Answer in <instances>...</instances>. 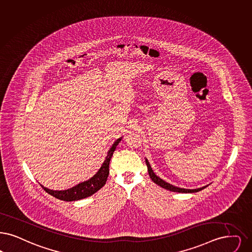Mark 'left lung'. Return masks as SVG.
Masks as SVG:
<instances>
[{
  "label": "left lung",
  "mask_w": 252,
  "mask_h": 252,
  "mask_svg": "<svg viewBox=\"0 0 252 252\" xmlns=\"http://www.w3.org/2000/svg\"><path fill=\"white\" fill-rule=\"evenodd\" d=\"M145 162H146V165H147V168H148V172H149L150 178H151L154 183H156L157 185L160 186L161 188L165 189H168V190H171V191L180 192V193H193V192L201 191V189H203L206 188V187H202L201 189H180V188L174 187V186H172L171 184H169V183L162 180L158 176H157V175L155 174V172L152 170L151 166H150L148 160L146 159Z\"/></svg>",
  "instance_id": "1"
}]
</instances>
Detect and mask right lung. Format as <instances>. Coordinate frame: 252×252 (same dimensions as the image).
Returning a JSON list of instances; mask_svg holds the SVG:
<instances>
[{
    "label": "right lung",
    "mask_w": 252,
    "mask_h": 252,
    "mask_svg": "<svg viewBox=\"0 0 252 252\" xmlns=\"http://www.w3.org/2000/svg\"><path fill=\"white\" fill-rule=\"evenodd\" d=\"M122 138L118 139L115 141L112 146H111L110 151L108 153V156L105 159L104 163L101 166L100 170L95 173V175H94L90 180L88 181L83 182L79 185H77L76 187H73L72 189H69L67 190H51L47 188H44L43 186L42 189L51 194V196L62 200V201H78L84 199L86 197H89L91 195L94 194L97 190H99L102 187L105 186L106 181L108 179L110 170H109V166H110V161H111V157L113 155V152L115 151L116 146L118 145V143L121 141Z\"/></svg>",
    "instance_id": "right-lung-1"
}]
</instances>
